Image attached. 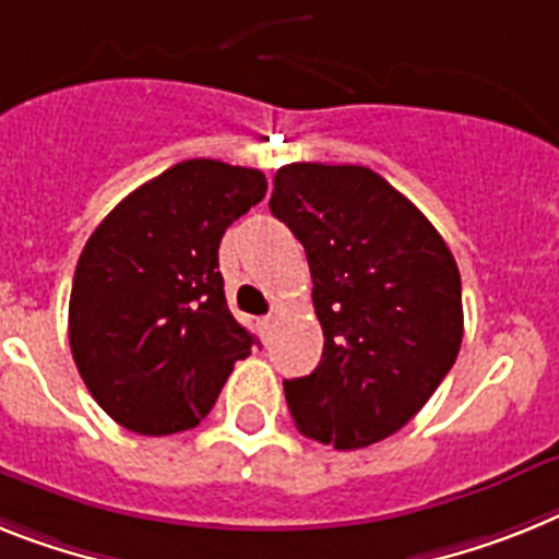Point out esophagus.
Segmentation results:
<instances>
[{
	"label": "esophagus",
	"mask_w": 559,
	"mask_h": 559,
	"mask_svg": "<svg viewBox=\"0 0 559 559\" xmlns=\"http://www.w3.org/2000/svg\"><path fill=\"white\" fill-rule=\"evenodd\" d=\"M272 326H275V321H272L270 316H266V318H261V321H258V332H261V337H264V341H270V332H272Z\"/></svg>",
	"instance_id": "obj_1"
}]
</instances>
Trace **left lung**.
Wrapping results in <instances>:
<instances>
[{"instance_id": "8db88e82", "label": "left lung", "mask_w": 559, "mask_h": 559, "mask_svg": "<svg viewBox=\"0 0 559 559\" xmlns=\"http://www.w3.org/2000/svg\"><path fill=\"white\" fill-rule=\"evenodd\" d=\"M270 210L304 243L323 355L284 381L301 435L372 447L409 424L463 341L461 272L406 195L360 164H287Z\"/></svg>"}]
</instances>
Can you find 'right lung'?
<instances>
[{
  "mask_svg": "<svg viewBox=\"0 0 559 559\" xmlns=\"http://www.w3.org/2000/svg\"><path fill=\"white\" fill-rule=\"evenodd\" d=\"M264 192L261 170L190 158L130 192L87 238L70 352L119 426L150 438L199 426L252 352L224 298L218 243Z\"/></svg>",
  "mask_w": 559,
  "mask_h": 559,
  "instance_id": "1",
  "label": "right lung"
}]
</instances>
